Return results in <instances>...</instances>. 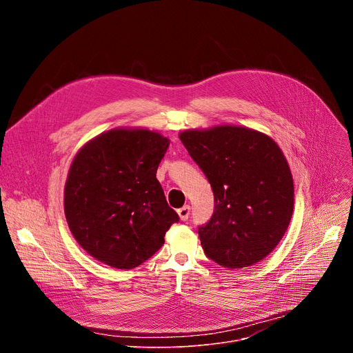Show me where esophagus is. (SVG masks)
Here are the masks:
<instances>
[{
    "instance_id": "esophagus-1",
    "label": "esophagus",
    "mask_w": 353,
    "mask_h": 353,
    "mask_svg": "<svg viewBox=\"0 0 353 353\" xmlns=\"http://www.w3.org/2000/svg\"><path fill=\"white\" fill-rule=\"evenodd\" d=\"M177 214H179V216H180V219H181L183 222L188 221V216H190V207H188V205H184L183 208L177 210Z\"/></svg>"
}]
</instances>
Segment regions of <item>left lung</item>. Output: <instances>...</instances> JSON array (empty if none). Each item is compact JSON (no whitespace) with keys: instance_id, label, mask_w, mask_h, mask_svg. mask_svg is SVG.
Wrapping results in <instances>:
<instances>
[{"instance_id":"obj_1","label":"left lung","mask_w":353,"mask_h":353,"mask_svg":"<svg viewBox=\"0 0 353 353\" xmlns=\"http://www.w3.org/2000/svg\"><path fill=\"white\" fill-rule=\"evenodd\" d=\"M179 137L214 191V215L198 228L207 257L230 270L264 260L282 240L294 207L292 173L278 143L228 124Z\"/></svg>"}]
</instances>
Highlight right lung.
<instances>
[{
  "mask_svg": "<svg viewBox=\"0 0 353 353\" xmlns=\"http://www.w3.org/2000/svg\"><path fill=\"white\" fill-rule=\"evenodd\" d=\"M169 143L157 131L113 128L78 150L64 212L74 239L97 261L132 270L157 253L179 222L157 179Z\"/></svg>",
  "mask_w": 353,
  "mask_h": 353,
  "instance_id": "1",
  "label": "right lung"
}]
</instances>
